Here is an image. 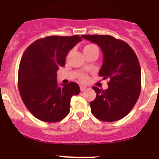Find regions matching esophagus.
<instances>
[{"label": "esophagus", "instance_id": "esophagus-1", "mask_svg": "<svg viewBox=\"0 0 159 159\" xmlns=\"http://www.w3.org/2000/svg\"><path fill=\"white\" fill-rule=\"evenodd\" d=\"M86 89V86H80V90H81V91H84Z\"/></svg>", "mask_w": 159, "mask_h": 159}]
</instances>
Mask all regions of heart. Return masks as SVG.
I'll use <instances>...</instances> for the list:
<instances>
[{
    "mask_svg": "<svg viewBox=\"0 0 159 159\" xmlns=\"http://www.w3.org/2000/svg\"><path fill=\"white\" fill-rule=\"evenodd\" d=\"M94 50H97L98 51V48L95 45H93V44H88V45H85L84 48H83V52H90L94 51ZM80 79H81L82 81H86L88 77L86 74H83L81 76V77H80Z\"/></svg>",
    "mask_w": 159,
    "mask_h": 159,
    "instance_id": "obj_1",
    "label": "heart"
}]
</instances>
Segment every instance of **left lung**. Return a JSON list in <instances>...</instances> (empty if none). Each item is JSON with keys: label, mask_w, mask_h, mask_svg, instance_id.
I'll return each mask as SVG.
<instances>
[{"label": "left lung", "mask_w": 159, "mask_h": 159, "mask_svg": "<svg viewBox=\"0 0 159 159\" xmlns=\"http://www.w3.org/2000/svg\"><path fill=\"white\" fill-rule=\"evenodd\" d=\"M82 37L100 47L103 62L99 75L109 80L105 90L93 87L97 97L89 103L91 112L102 121L120 120L132 110L141 93V72L138 57L128 43L111 35Z\"/></svg>", "instance_id": "8db88e82"}]
</instances>
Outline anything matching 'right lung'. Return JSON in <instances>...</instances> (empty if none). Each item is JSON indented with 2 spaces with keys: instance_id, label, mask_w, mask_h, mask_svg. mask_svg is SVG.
Wrapping results in <instances>:
<instances>
[{
  "instance_id": "add662e5",
  "label": "right lung",
  "mask_w": 159,
  "mask_h": 159,
  "mask_svg": "<svg viewBox=\"0 0 159 159\" xmlns=\"http://www.w3.org/2000/svg\"><path fill=\"white\" fill-rule=\"evenodd\" d=\"M82 38L48 36L31 43L25 52L18 69V89L27 109L42 121L54 123L70 113V100L78 95L75 82L58 86L56 72L65 66L66 57Z\"/></svg>"
}]
</instances>
